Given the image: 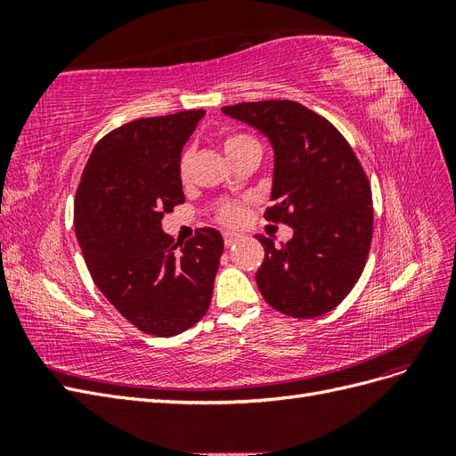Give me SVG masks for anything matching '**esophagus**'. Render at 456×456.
Wrapping results in <instances>:
<instances>
[{
    "label": "esophagus",
    "mask_w": 456,
    "mask_h": 456,
    "mask_svg": "<svg viewBox=\"0 0 456 456\" xmlns=\"http://www.w3.org/2000/svg\"><path fill=\"white\" fill-rule=\"evenodd\" d=\"M240 238H241V236H240V233H236V232H226V233H224V245H226V247H232Z\"/></svg>",
    "instance_id": "1"
}]
</instances>
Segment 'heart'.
<instances>
[{
  "instance_id": "b5f03b06",
  "label": "heart",
  "mask_w": 456,
  "mask_h": 456,
  "mask_svg": "<svg viewBox=\"0 0 456 456\" xmlns=\"http://www.w3.org/2000/svg\"><path fill=\"white\" fill-rule=\"evenodd\" d=\"M223 146H224V151L228 158L238 156V154H241V151L249 150V148H260L255 136L247 134V133H230L223 141ZM190 167H191V154L190 151H184L181 161H178V176H181L183 183H188ZM245 215H247L245 203L236 201V203H224L223 207H220L216 213V218H218V223L224 226H238L243 223Z\"/></svg>"
}]
</instances>
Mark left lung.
I'll return each mask as SVG.
<instances>
[{
	"mask_svg": "<svg viewBox=\"0 0 456 456\" xmlns=\"http://www.w3.org/2000/svg\"><path fill=\"white\" fill-rule=\"evenodd\" d=\"M273 148L272 201L265 216L293 238L265 247L256 272L262 297L278 312L308 320L337 308L360 280L370 249L372 200L367 175L333 123L295 101L224 106Z\"/></svg>",
	"mask_w": 456,
	"mask_h": 456,
	"instance_id": "obj_1",
	"label": "left lung"
}]
</instances>
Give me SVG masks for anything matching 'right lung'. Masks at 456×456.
I'll use <instances>...</instances> for the list:
<instances>
[{"instance_id": "obj_1", "label": "right lung", "mask_w": 456, "mask_h": 456, "mask_svg": "<svg viewBox=\"0 0 456 456\" xmlns=\"http://www.w3.org/2000/svg\"><path fill=\"white\" fill-rule=\"evenodd\" d=\"M205 110L126 123L96 142L74 203L94 285L146 335L175 337L209 310L224 240L200 228L176 249L161 218L184 203L181 151Z\"/></svg>"}]
</instances>
